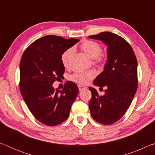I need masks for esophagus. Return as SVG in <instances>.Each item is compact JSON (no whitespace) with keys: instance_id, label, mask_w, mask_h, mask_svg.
<instances>
[{"instance_id":"obj_1","label":"esophagus","mask_w":155,"mask_h":155,"mask_svg":"<svg viewBox=\"0 0 155 155\" xmlns=\"http://www.w3.org/2000/svg\"><path fill=\"white\" fill-rule=\"evenodd\" d=\"M78 90H79V91H82L83 90H85V89H86V87H85V86L83 85H78Z\"/></svg>"}]
</instances>
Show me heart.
<instances>
[{"label": "heart", "instance_id": "heart-1", "mask_svg": "<svg viewBox=\"0 0 155 155\" xmlns=\"http://www.w3.org/2000/svg\"><path fill=\"white\" fill-rule=\"evenodd\" d=\"M80 47L91 59H96L97 61H101L100 55L102 52V48L99 44L94 41L85 40L81 44ZM74 53V49L73 48H68L63 52L61 62L65 67H68L69 65ZM95 76L96 73L94 71L76 72L71 76L70 78L76 83L81 84V85H86L90 83V81L95 77Z\"/></svg>", "mask_w": 155, "mask_h": 155}]
</instances>
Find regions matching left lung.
<instances>
[{"mask_svg": "<svg viewBox=\"0 0 155 155\" xmlns=\"http://www.w3.org/2000/svg\"><path fill=\"white\" fill-rule=\"evenodd\" d=\"M89 38L107 46L104 70L94 81L100 90L105 88L104 94L99 96L95 88L89 87L91 92L89 108L96 122L112 124L124 115L137 91V59L130 44L116 34L106 31Z\"/></svg>", "mask_w": 155, "mask_h": 155, "instance_id": "1", "label": "left lung"}]
</instances>
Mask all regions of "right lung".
<instances>
[{"label":"right lung","mask_w":155,"mask_h":155,"mask_svg":"<svg viewBox=\"0 0 155 155\" xmlns=\"http://www.w3.org/2000/svg\"><path fill=\"white\" fill-rule=\"evenodd\" d=\"M79 41L46 35L35 40L26 49L20 64V92L34 117L47 126H56L68 119L77 98L78 88L68 81L62 90L52 83L65 72L61 55Z\"/></svg>","instance_id":"add662e5"}]
</instances>
